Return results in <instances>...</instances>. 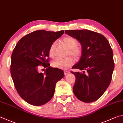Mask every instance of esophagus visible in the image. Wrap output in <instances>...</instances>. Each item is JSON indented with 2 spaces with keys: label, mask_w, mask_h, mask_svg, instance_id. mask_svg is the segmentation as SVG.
<instances>
[{
  "label": "esophagus",
  "mask_w": 123,
  "mask_h": 123,
  "mask_svg": "<svg viewBox=\"0 0 123 123\" xmlns=\"http://www.w3.org/2000/svg\"><path fill=\"white\" fill-rule=\"evenodd\" d=\"M70 73V72L69 71H64V74L65 75H67V74H69Z\"/></svg>",
  "instance_id": "34e87169"
}]
</instances>
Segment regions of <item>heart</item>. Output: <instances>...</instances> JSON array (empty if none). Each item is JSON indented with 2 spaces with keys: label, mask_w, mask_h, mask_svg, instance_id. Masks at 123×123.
<instances>
[{
  "label": "heart",
  "mask_w": 123,
  "mask_h": 123,
  "mask_svg": "<svg viewBox=\"0 0 123 123\" xmlns=\"http://www.w3.org/2000/svg\"><path fill=\"white\" fill-rule=\"evenodd\" d=\"M63 42L70 49L69 53L71 55L76 58H78L80 57L81 51L80 49L77 47L78 42L76 38L70 36L66 37L63 38ZM56 44H57L56 42H55L52 43L49 46L48 52L49 57H53L55 56ZM73 64H74V60L72 58L68 57L65 58H57L52 62V65L54 68L65 69L72 65Z\"/></svg>",
  "instance_id": "1"
}]
</instances>
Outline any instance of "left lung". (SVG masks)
I'll return each instance as SVG.
<instances>
[{
	"instance_id": "obj_1",
	"label": "left lung",
	"mask_w": 123,
	"mask_h": 123,
	"mask_svg": "<svg viewBox=\"0 0 123 123\" xmlns=\"http://www.w3.org/2000/svg\"><path fill=\"white\" fill-rule=\"evenodd\" d=\"M65 32L78 40L82 47L80 59L72 68L86 72H71L76 77L73 91L83 102H94L111 83L115 67L112 49L107 39L97 32L88 30H66Z\"/></svg>"
}]
</instances>
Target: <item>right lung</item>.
Returning a JSON list of instances; mask_svg holds the SVG:
<instances>
[{
	"instance_id": "1",
	"label": "right lung",
	"mask_w": 123,
	"mask_h": 123,
	"mask_svg": "<svg viewBox=\"0 0 123 123\" xmlns=\"http://www.w3.org/2000/svg\"><path fill=\"white\" fill-rule=\"evenodd\" d=\"M64 33L37 30L20 39L13 51L11 74L21 98L34 106L45 104L51 99L57 81L63 78V70L49 66L50 45ZM46 68L44 73L40 67ZM44 70V69H43Z\"/></svg>"
}]
</instances>
